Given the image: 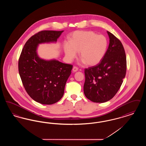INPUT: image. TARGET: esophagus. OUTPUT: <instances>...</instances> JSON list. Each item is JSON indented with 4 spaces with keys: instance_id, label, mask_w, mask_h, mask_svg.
I'll use <instances>...</instances> for the list:
<instances>
[{
    "instance_id": "1",
    "label": "esophagus",
    "mask_w": 146,
    "mask_h": 146,
    "mask_svg": "<svg viewBox=\"0 0 146 146\" xmlns=\"http://www.w3.org/2000/svg\"><path fill=\"white\" fill-rule=\"evenodd\" d=\"M72 70H73V72H77L78 71V67H73V69H72Z\"/></svg>"
}]
</instances>
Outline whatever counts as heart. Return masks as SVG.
I'll return each mask as SVG.
<instances>
[{"mask_svg":"<svg viewBox=\"0 0 146 146\" xmlns=\"http://www.w3.org/2000/svg\"><path fill=\"white\" fill-rule=\"evenodd\" d=\"M108 44L107 39L103 35L92 31H76L70 35V42H64L63 50L68 61L74 60L79 52L82 62L93 66L104 58Z\"/></svg>","mask_w":146,"mask_h":146,"instance_id":"b5f03b06","label":"heart"}]
</instances>
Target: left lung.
I'll use <instances>...</instances> for the list:
<instances>
[{
	"mask_svg": "<svg viewBox=\"0 0 146 146\" xmlns=\"http://www.w3.org/2000/svg\"><path fill=\"white\" fill-rule=\"evenodd\" d=\"M110 44L104 58L97 66L85 69L84 93L96 103L110 100L117 93L125 78L126 58L121 42L107 31Z\"/></svg>",
	"mask_w": 146,
	"mask_h": 146,
	"instance_id": "8db88e82",
	"label": "left lung"
}]
</instances>
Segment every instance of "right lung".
<instances>
[{
	"instance_id": "add662e5",
	"label": "right lung",
	"mask_w": 146,
	"mask_h": 146,
	"mask_svg": "<svg viewBox=\"0 0 146 146\" xmlns=\"http://www.w3.org/2000/svg\"><path fill=\"white\" fill-rule=\"evenodd\" d=\"M63 31H42L31 36L22 50L19 72L23 86L35 101L43 104L58 102L64 94V87L73 66L56 59L41 58L38 45L56 42Z\"/></svg>"
}]
</instances>
